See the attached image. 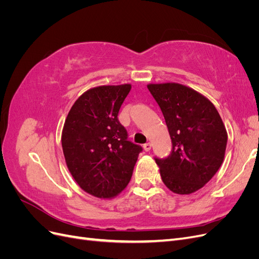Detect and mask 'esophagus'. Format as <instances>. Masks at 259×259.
<instances>
[{
  "label": "esophagus",
  "mask_w": 259,
  "mask_h": 259,
  "mask_svg": "<svg viewBox=\"0 0 259 259\" xmlns=\"http://www.w3.org/2000/svg\"><path fill=\"white\" fill-rule=\"evenodd\" d=\"M144 149H145V151H149L151 149V144L150 143H147V144H145L144 145Z\"/></svg>",
  "instance_id": "esophagus-1"
}]
</instances>
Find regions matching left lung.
Instances as JSON below:
<instances>
[{
  "mask_svg": "<svg viewBox=\"0 0 259 259\" xmlns=\"http://www.w3.org/2000/svg\"><path fill=\"white\" fill-rule=\"evenodd\" d=\"M147 88L161 108L173 145L167 158H155L163 183L178 194L195 192L224 161L228 135L222 117L206 97L188 86L163 83Z\"/></svg>",
  "mask_w": 259,
  "mask_h": 259,
  "instance_id": "1",
  "label": "left lung"
}]
</instances>
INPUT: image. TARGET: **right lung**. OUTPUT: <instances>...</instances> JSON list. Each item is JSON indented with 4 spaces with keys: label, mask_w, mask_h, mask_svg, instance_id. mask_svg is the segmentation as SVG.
I'll return each mask as SVG.
<instances>
[{
    "label": "right lung",
    "mask_w": 259,
    "mask_h": 259,
    "mask_svg": "<svg viewBox=\"0 0 259 259\" xmlns=\"http://www.w3.org/2000/svg\"><path fill=\"white\" fill-rule=\"evenodd\" d=\"M131 84L86 91L70 109L61 134L62 151L72 177L84 191L111 199L130 183L143 148L127 140L117 114Z\"/></svg>",
    "instance_id": "obj_1"
}]
</instances>
